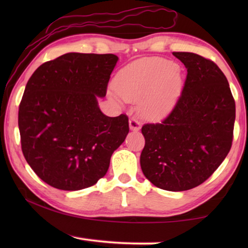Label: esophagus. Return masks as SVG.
Returning a JSON list of instances; mask_svg holds the SVG:
<instances>
[{
    "instance_id": "esophagus-1",
    "label": "esophagus",
    "mask_w": 248,
    "mask_h": 248,
    "mask_svg": "<svg viewBox=\"0 0 248 248\" xmlns=\"http://www.w3.org/2000/svg\"><path fill=\"white\" fill-rule=\"evenodd\" d=\"M129 127H130V129L133 130V131H138V130H140V128H141V124L137 118L132 117V118L129 119Z\"/></svg>"
}]
</instances>
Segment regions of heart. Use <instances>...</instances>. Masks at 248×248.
<instances>
[{"instance_id":"1","label":"heart","mask_w":248,"mask_h":248,"mask_svg":"<svg viewBox=\"0 0 248 248\" xmlns=\"http://www.w3.org/2000/svg\"><path fill=\"white\" fill-rule=\"evenodd\" d=\"M182 85L174 62L163 58H146L124 68L115 78L117 94L125 100L140 99L146 118H158L173 106Z\"/></svg>"}]
</instances>
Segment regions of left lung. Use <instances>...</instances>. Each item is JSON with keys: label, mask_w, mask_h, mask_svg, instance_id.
Segmentation results:
<instances>
[{"label": "left lung", "mask_w": 248, "mask_h": 248, "mask_svg": "<svg viewBox=\"0 0 248 248\" xmlns=\"http://www.w3.org/2000/svg\"><path fill=\"white\" fill-rule=\"evenodd\" d=\"M173 54L187 69L184 89L161 123L142 127L140 164L154 186L184 191L205 182L229 154L235 100L215 62L192 52Z\"/></svg>", "instance_id": "left-lung-1"}]
</instances>
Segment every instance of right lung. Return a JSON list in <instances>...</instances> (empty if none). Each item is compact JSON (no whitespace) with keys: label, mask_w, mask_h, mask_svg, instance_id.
Listing matches in <instances>:
<instances>
[{"label":"right lung","mask_w":248,"mask_h":248,"mask_svg":"<svg viewBox=\"0 0 248 248\" xmlns=\"http://www.w3.org/2000/svg\"><path fill=\"white\" fill-rule=\"evenodd\" d=\"M118 61L111 53L70 52L45 62L28 79L18 109L25 158L45 183L81 190L106 175L129 132L128 116L98 107Z\"/></svg>","instance_id":"right-lung-1"}]
</instances>
